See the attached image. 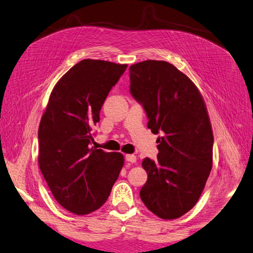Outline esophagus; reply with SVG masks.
I'll list each match as a JSON object with an SVG mask.
<instances>
[{"label":"esophagus","mask_w":253,"mask_h":253,"mask_svg":"<svg viewBox=\"0 0 253 253\" xmlns=\"http://www.w3.org/2000/svg\"><path fill=\"white\" fill-rule=\"evenodd\" d=\"M126 161L130 162V163H135L137 161V157L135 155H126L125 156Z\"/></svg>","instance_id":"obj_1"}]
</instances>
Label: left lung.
Wrapping results in <instances>:
<instances>
[{"label":"left lung","mask_w":253,"mask_h":253,"mask_svg":"<svg viewBox=\"0 0 253 253\" xmlns=\"http://www.w3.org/2000/svg\"><path fill=\"white\" fill-rule=\"evenodd\" d=\"M130 93L142 104L158 138V160L146 158L148 180L140 199L162 219H176L199 201L212 167V129L207 107L191 79L167 61L129 68Z\"/></svg>","instance_id":"8db88e82"}]
</instances>
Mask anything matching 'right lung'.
<instances>
[{"instance_id": "1", "label": "right lung", "mask_w": 253, "mask_h": 253, "mask_svg": "<svg viewBox=\"0 0 253 253\" xmlns=\"http://www.w3.org/2000/svg\"><path fill=\"white\" fill-rule=\"evenodd\" d=\"M127 64L84 60L52 88L38 129V165L56 201L74 215L106 202L124 166L120 152L91 148L92 128Z\"/></svg>"}]
</instances>
